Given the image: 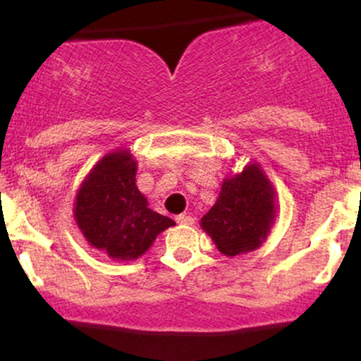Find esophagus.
Listing matches in <instances>:
<instances>
[{"label": "esophagus", "instance_id": "obj_1", "mask_svg": "<svg viewBox=\"0 0 361 361\" xmlns=\"http://www.w3.org/2000/svg\"><path fill=\"white\" fill-rule=\"evenodd\" d=\"M176 222L180 224V226H193L195 221H193V217H190V215L181 214L176 217Z\"/></svg>", "mask_w": 361, "mask_h": 361}]
</instances>
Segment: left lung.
<instances>
[{
	"instance_id": "obj_1",
	"label": "left lung",
	"mask_w": 361,
	"mask_h": 361,
	"mask_svg": "<svg viewBox=\"0 0 361 361\" xmlns=\"http://www.w3.org/2000/svg\"><path fill=\"white\" fill-rule=\"evenodd\" d=\"M275 190L258 164L226 178L212 209L200 226L226 256H238L261 246L275 222Z\"/></svg>"
}]
</instances>
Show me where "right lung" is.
I'll return each mask as SVG.
<instances>
[{"mask_svg": "<svg viewBox=\"0 0 361 361\" xmlns=\"http://www.w3.org/2000/svg\"><path fill=\"white\" fill-rule=\"evenodd\" d=\"M137 163L127 149L103 156L81 183L74 219L85 239L111 259L132 261L175 221L147 207L135 185Z\"/></svg>", "mask_w": 361, "mask_h": 361, "instance_id": "add662e5", "label": "right lung"}]
</instances>
